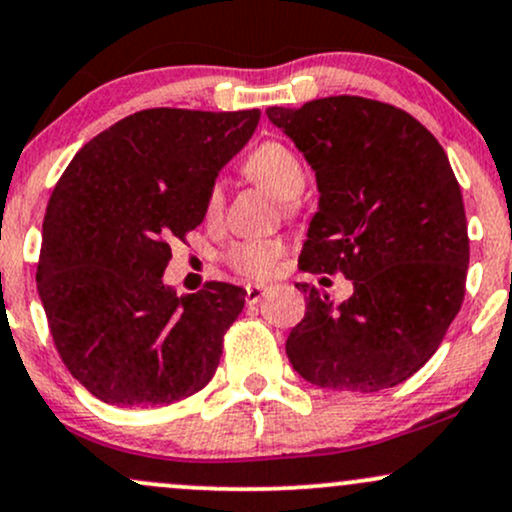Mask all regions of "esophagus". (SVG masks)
I'll return each mask as SVG.
<instances>
[{"instance_id": "obj_1", "label": "esophagus", "mask_w": 512, "mask_h": 512, "mask_svg": "<svg viewBox=\"0 0 512 512\" xmlns=\"http://www.w3.org/2000/svg\"><path fill=\"white\" fill-rule=\"evenodd\" d=\"M245 293H248V296H245V301L257 303L264 296V293H267V286H264V284H248V286H245Z\"/></svg>"}]
</instances>
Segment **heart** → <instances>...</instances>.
Wrapping results in <instances>:
<instances>
[{"label":"heart","mask_w":512,"mask_h":512,"mask_svg":"<svg viewBox=\"0 0 512 512\" xmlns=\"http://www.w3.org/2000/svg\"><path fill=\"white\" fill-rule=\"evenodd\" d=\"M245 173L260 185L269 187L279 199H286V204L293 202V197L301 195L305 185V170L301 158H298L289 146L279 142H267L257 146L245 161ZM223 192L221 185H214L207 197V214L216 216L221 209ZM281 257L279 240H245V243L233 245L228 252V264L245 276H269L276 269V262Z\"/></svg>","instance_id":"b5f03b06"}]
</instances>
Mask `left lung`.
I'll list each match as a JSON object with an SVG mask.
<instances>
[{"instance_id":"obj_1","label":"left lung","mask_w":512,"mask_h":512,"mask_svg":"<svg viewBox=\"0 0 512 512\" xmlns=\"http://www.w3.org/2000/svg\"><path fill=\"white\" fill-rule=\"evenodd\" d=\"M267 117L320 192L301 269L354 284L342 303L296 284L305 317L286 339L293 370L330 390L404 383L436 354L464 298L467 219L443 146L404 110L358 96L267 108Z\"/></svg>"}]
</instances>
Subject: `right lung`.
<instances>
[{
    "mask_svg": "<svg viewBox=\"0 0 512 512\" xmlns=\"http://www.w3.org/2000/svg\"><path fill=\"white\" fill-rule=\"evenodd\" d=\"M257 122L260 110H142L93 137L57 182L35 281L64 366L101 402L163 407L214 378L245 291L211 281L178 296L163 272L168 243L204 221Z\"/></svg>",
    "mask_w": 512,
    "mask_h": 512,
    "instance_id": "1",
    "label": "right lung"
}]
</instances>
